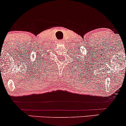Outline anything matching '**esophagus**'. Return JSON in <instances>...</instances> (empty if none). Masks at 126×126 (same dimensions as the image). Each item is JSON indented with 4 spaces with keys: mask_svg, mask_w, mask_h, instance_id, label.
Segmentation results:
<instances>
[{
    "mask_svg": "<svg viewBox=\"0 0 126 126\" xmlns=\"http://www.w3.org/2000/svg\"><path fill=\"white\" fill-rule=\"evenodd\" d=\"M59 42H60V43L63 42V40H60V41H59Z\"/></svg>",
    "mask_w": 126,
    "mask_h": 126,
    "instance_id": "34e87169",
    "label": "esophagus"
}]
</instances>
